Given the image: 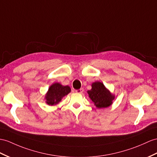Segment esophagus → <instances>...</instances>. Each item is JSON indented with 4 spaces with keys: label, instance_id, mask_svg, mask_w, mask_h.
<instances>
[{
    "label": "esophagus",
    "instance_id": "esophagus-1",
    "mask_svg": "<svg viewBox=\"0 0 157 157\" xmlns=\"http://www.w3.org/2000/svg\"><path fill=\"white\" fill-rule=\"evenodd\" d=\"M83 91H84V89H82V88H81V89H78V90H75L76 93H82Z\"/></svg>",
    "mask_w": 157,
    "mask_h": 157
}]
</instances>
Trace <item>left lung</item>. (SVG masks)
I'll return each instance as SVG.
<instances>
[{
	"instance_id": "obj_1",
	"label": "left lung",
	"mask_w": 157,
	"mask_h": 157,
	"mask_svg": "<svg viewBox=\"0 0 157 157\" xmlns=\"http://www.w3.org/2000/svg\"><path fill=\"white\" fill-rule=\"evenodd\" d=\"M90 100L98 109L106 108L113 104L114 95L106 89L101 82L92 84V89L87 91Z\"/></svg>"
}]
</instances>
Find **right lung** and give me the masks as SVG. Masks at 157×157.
I'll use <instances>...</instances> for the list:
<instances>
[{
	"instance_id": "obj_1",
	"label": "right lung",
	"mask_w": 157,
	"mask_h": 157,
	"mask_svg": "<svg viewBox=\"0 0 157 157\" xmlns=\"http://www.w3.org/2000/svg\"><path fill=\"white\" fill-rule=\"evenodd\" d=\"M71 90L70 86H63L59 82H55L49 87L45 95L46 102L48 105H55L61 101Z\"/></svg>"
}]
</instances>
